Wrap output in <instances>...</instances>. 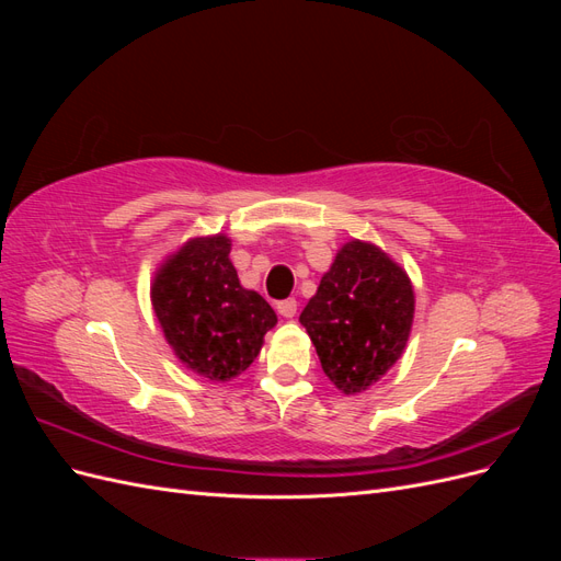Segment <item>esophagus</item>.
<instances>
[{"label":"esophagus","instance_id":"obj_1","mask_svg":"<svg viewBox=\"0 0 561 561\" xmlns=\"http://www.w3.org/2000/svg\"><path fill=\"white\" fill-rule=\"evenodd\" d=\"M276 309L283 318H293L297 313V299H283L276 304Z\"/></svg>","mask_w":561,"mask_h":561}]
</instances>
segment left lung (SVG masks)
Wrapping results in <instances>:
<instances>
[{
	"mask_svg": "<svg viewBox=\"0 0 561 561\" xmlns=\"http://www.w3.org/2000/svg\"><path fill=\"white\" fill-rule=\"evenodd\" d=\"M414 318L404 271L377 245L351 241L336 252L301 311L322 371L346 396L377 383L402 355Z\"/></svg>",
	"mask_w": 561,
	"mask_h": 561,
	"instance_id": "1",
	"label": "left lung"
}]
</instances>
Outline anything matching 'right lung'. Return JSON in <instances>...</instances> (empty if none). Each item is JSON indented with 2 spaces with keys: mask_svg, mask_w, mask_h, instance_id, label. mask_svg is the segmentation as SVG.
Here are the masks:
<instances>
[{
  "mask_svg": "<svg viewBox=\"0 0 561 561\" xmlns=\"http://www.w3.org/2000/svg\"><path fill=\"white\" fill-rule=\"evenodd\" d=\"M227 236L194 239L168 260L151 285V304L178 358L210 381L245 371L278 318L245 290L229 260Z\"/></svg>",
  "mask_w": 561,
  "mask_h": 561,
  "instance_id": "obj_1",
  "label": "right lung"
}]
</instances>
